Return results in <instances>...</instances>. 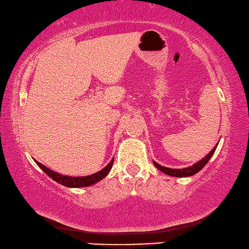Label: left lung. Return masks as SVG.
<instances>
[{
  "mask_svg": "<svg viewBox=\"0 0 249 249\" xmlns=\"http://www.w3.org/2000/svg\"><path fill=\"white\" fill-rule=\"evenodd\" d=\"M217 146H215L214 148L212 149L211 153L208 154L206 157H204L202 160L197 161L196 164L193 165V166H189L186 168H181V169H175V168H168V167H164V166H160V164H157L156 161H154V165L161 171L165 174H167L169 176H175V177H187V176H192L196 174V173H198L200 169H202L205 165L208 163V160H211V157L213 156V154H214L215 149H216Z\"/></svg>",
  "mask_w": 249,
  "mask_h": 249,
  "instance_id": "1",
  "label": "left lung"
}]
</instances>
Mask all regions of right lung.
<instances>
[{"instance_id": "right-lung-1", "label": "right lung", "mask_w": 249, "mask_h": 249, "mask_svg": "<svg viewBox=\"0 0 249 249\" xmlns=\"http://www.w3.org/2000/svg\"><path fill=\"white\" fill-rule=\"evenodd\" d=\"M113 161L114 160H110V163L107 165V166L104 167L102 171L95 173V174L89 175V176H82V177H71V176H65V175H61L56 172L51 171L50 168H47L44 165H42L41 163L35 160L39 167L42 168V171H44L45 174L47 176H50L53 180L57 181L64 186L68 187H85V186H89V185H93L100 181L101 179H103L104 177L108 174V172L110 171V168L113 166Z\"/></svg>"}]
</instances>
